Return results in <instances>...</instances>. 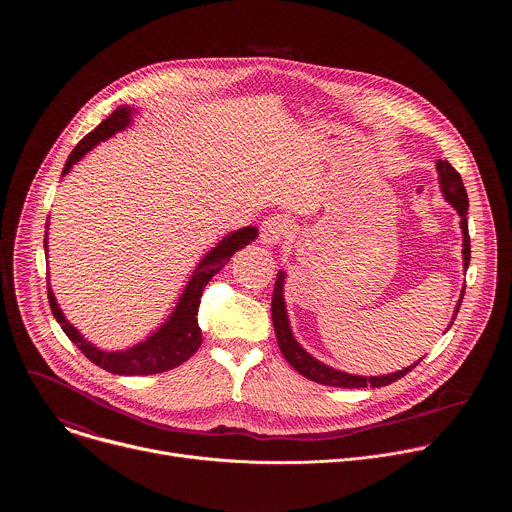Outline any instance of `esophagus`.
Returning a JSON list of instances; mask_svg holds the SVG:
<instances>
[{
    "instance_id": "esophagus-1",
    "label": "esophagus",
    "mask_w": 512,
    "mask_h": 512,
    "mask_svg": "<svg viewBox=\"0 0 512 512\" xmlns=\"http://www.w3.org/2000/svg\"><path fill=\"white\" fill-rule=\"evenodd\" d=\"M288 234V220L284 217H270L264 220L260 226V240L266 246H274L278 242H282Z\"/></svg>"
}]
</instances>
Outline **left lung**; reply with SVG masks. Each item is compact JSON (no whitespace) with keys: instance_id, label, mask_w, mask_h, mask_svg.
I'll list each match as a JSON object with an SVG mask.
<instances>
[{"instance_id":"left-lung-1","label":"left lung","mask_w":512,"mask_h":512,"mask_svg":"<svg viewBox=\"0 0 512 512\" xmlns=\"http://www.w3.org/2000/svg\"><path fill=\"white\" fill-rule=\"evenodd\" d=\"M439 173V183H441V191L445 195V199L455 207V211L459 213L461 217V230H463V266L465 270L469 268V262H471V238H469V228H467V209H469V199H467V191L463 187V181H461V175L451 167V163L445 159L441 161L438 159L436 163ZM284 272L278 274V280H276V288H274V295H272V321H274V331H276V339H278V345H280V351L282 355L286 357V361L299 372L303 374L305 378L313 380V382H319V384H327V386H339V388H365V386H372V388H378V386H388L392 382H396L398 378L406 376L412 368H416V365L408 366L404 370H398V372H392V374H384V376H355V374H347V372H341V370H335L331 366H325L319 361H315L311 355H307L299 345L297 341L293 339L292 331H290V321H288V313H286V303H284ZM465 293V290H463ZM463 293H461V299H463ZM461 299L455 307V313L451 317V323L449 327L453 325L455 317H457V311L461 307ZM447 327V329H449ZM445 329V331H447Z\"/></svg>"}]
</instances>
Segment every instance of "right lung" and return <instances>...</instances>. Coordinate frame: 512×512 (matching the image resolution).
<instances>
[{"mask_svg": "<svg viewBox=\"0 0 512 512\" xmlns=\"http://www.w3.org/2000/svg\"><path fill=\"white\" fill-rule=\"evenodd\" d=\"M130 112L132 110L128 106L116 108L102 124H98L86 138H82L71 151V155L65 163L63 175H67L74 163L98 142L124 130L130 124ZM256 236H258V230L254 226H246L242 230L228 234L217 248H213L201 260V264L193 272V278L189 280V286L185 288L169 321L144 343H140L128 351L106 353V351H100V349L92 347L90 343H86L82 339V335H78V331L65 319L63 311L59 309V305L55 301V295L51 292V286L47 284L51 311L57 317V321L61 323L67 337L84 353V357L112 374L132 376V374H157L163 370H171V368L185 363L187 359H191L197 353V349L201 347L203 337H201V327H199L197 315H199L201 295L205 292V286L211 282V278L215 274H219L220 270L226 266V262L230 260V256L236 250L250 244ZM45 248H47V240H45Z\"/></svg>", "mask_w": 512, "mask_h": 512, "instance_id": "right-lung-1", "label": "right lung"}]
</instances>
